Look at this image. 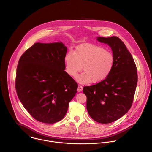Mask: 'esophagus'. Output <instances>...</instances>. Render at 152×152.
I'll return each instance as SVG.
<instances>
[{
	"mask_svg": "<svg viewBox=\"0 0 152 152\" xmlns=\"http://www.w3.org/2000/svg\"><path fill=\"white\" fill-rule=\"evenodd\" d=\"M83 90V87L81 85H79L78 88H77V91L78 92H80Z\"/></svg>",
	"mask_w": 152,
	"mask_h": 152,
	"instance_id": "obj_1",
	"label": "esophagus"
}]
</instances>
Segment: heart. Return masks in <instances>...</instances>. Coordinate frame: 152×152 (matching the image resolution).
Listing matches in <instances>:
<instances>
[{"label":"heart","instance_id":"1","mask_svg":"<svg viewBox=\"0 0 152 152\" xmlns=\"http://www.w3.org/2000/svg\"><path fill=\"white\" fill-rule=\"evenodd\" d=\"M66 71L74 77L82 70L76 80L82 83H98L110 74L115 64L113 54L104 48L96 45L84 43L76 47L74 53L68 52L64 57Z\"/></svg>","mask_w":152,"mask_h":152}]
</instances>
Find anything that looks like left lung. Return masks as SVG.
Instances as JSON below:
<instances>
[{"instance_id": "1", "label": "left lung", "mask_w": 152, "mask_h": 152, "mask_svg": "<svg viewBox=\"0 0 152 152\" xmlns=\"http://www.w3.org/2000/svg\"><path fill=\"white\" fill-rule=\"evenodd\" d=\"M101 43L107 44L115 57L114 67L104 80L85 86L86 109L91 118L102 124L113 122L130 109L137 85V67L124 42L117 36L97 37Z\"/></svg>"}]
</instances>
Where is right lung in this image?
I'll return each mask as SVG.
<instances>
[{
  "mask_svg": "<svg viewBox=\"0 0 152 152\" xmlns=\"http://www.w3.org/2000/svg\"><path fill=\"white\" fill-rule=\"evenodd\" d=\"M67 50L61 42H37L19 60L16 91L24 107L39 122L61 121L77 92V83L64 71Z\"/></svg>",
  "mask_w": 152,
  "mask_h": 152,
  "instance_id": "obj_1",
  "label": "right lung"
}]
</instances>
